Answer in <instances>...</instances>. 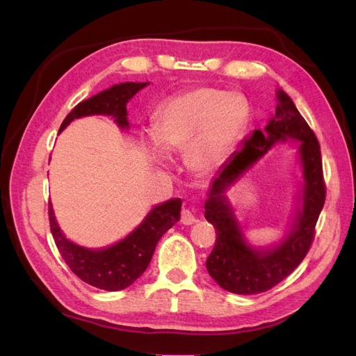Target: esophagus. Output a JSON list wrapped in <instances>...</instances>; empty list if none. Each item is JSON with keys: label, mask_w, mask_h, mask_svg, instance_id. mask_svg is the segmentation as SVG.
Instances as JSON below:
<instances>
[{"label": "esophagus", "mask_w": 356, "mask_h": 356, "mask_svg": "<svg viewBox=\"0 0 356 356\" xmlns=\"http://www.w3.org/2000/svg\"><path fill=\"white\" fill-rule=\"evenodd\" d=\"M180 222H182L184 225H193V223L197 222V218H195L193 211L184 209V211H182V216H180Z\"/></svg>", "instance_id": "1"}]
</instances>
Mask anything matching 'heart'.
<instances>
[{
  "label": "heart",
  "instance_id": "heart-1",
  "mask_svg": "<svg viewBox=\"0 0 356 356\" xmlns=\"http://www.w3.org/2000/svg\"><path fill=\"white\" fill-rule=\"evenodd\" d=\"M249 119L236 93L200 87L166 102L154 116L156 145L165 154L182 153L194 171H209L229 156ZM154 156V149L149 148Z\"/></svg>",
  "mask_w": 356,
  "mask_h": 356
}]
</instances>
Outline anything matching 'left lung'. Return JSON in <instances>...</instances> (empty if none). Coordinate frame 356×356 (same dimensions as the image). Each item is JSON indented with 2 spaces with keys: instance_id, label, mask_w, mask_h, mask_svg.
Wrapping results in <instances>:
<instances>
[{
  "instance_id": "obj_1",
  "label": "left lung",
  "mask_w": 356,
  "mask_h": 356,
  "mask_svg": "<svg viewBox=\"0 0 356 356\" xmlns=\"http://www.w3.org/2000/svg\"><path fill=\"white\" fill-rule=\"evenodd\" d=\"M275 116L264 136L255 130L243 147L222 166L205 202V218L216 228V245L207 269L218 286L234 293H260L272 289L303 261L315 238V226L326 200L320 143L314 130L282 88L275 92ZM297 137L304 162V211L298 229L270 252H255L241 240L238 225L224 199V191L278 140Z\"/></svg>"
}]
</instances>
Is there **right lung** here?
<instances>
[{"mask_svg":"<svg viewBox=\"0 0 356 356\" xmlns=\"http://www.w3.org/2000/svg\"><path fill=\"white\" fill-rule=\"evenodd\" d=\"M145 86H148V82H125L79 102L65 116L59 130H64L73 119L88 115L113 116L120 127H128L127 102ZM180 208V199L162 203L151 211L143 223L130 236L102 251H90L67 240L55 220L51 203H49V222L58 251L74 275L99 289L120 291L145 272L157 241L174 223L179 222Z\"/></svg>","mask_w":356,"mask_h":356,"instance_id":"add662e5","label":"right lung"}]
</instances>
